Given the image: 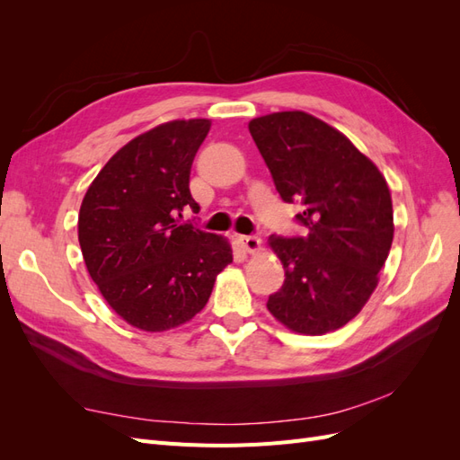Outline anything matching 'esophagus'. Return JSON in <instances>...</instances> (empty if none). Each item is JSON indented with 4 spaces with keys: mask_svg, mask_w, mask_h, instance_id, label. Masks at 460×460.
I'll return each instance as SVG.
<instances>
[{
    "mask_svg": "<svg viewBox=\"0 0 460 460\" xmlns=\"http://www.w3.org/2000/svg\"><path fill=\"white\" fill-rule=\"evenodd\" d=\"M240 243L247 253H255L261 247V238L259 235H240Z\"/></svg>",
    "mask_w": 460,
    "mask_h": 460,
    "instance_id": "1",
    "label": "esophagus"
}]
</instances>
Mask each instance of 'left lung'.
<instances>
[{
    "label": "left lung",
    "instance_id": "left-lung-1",
    "mask_svg": "<svg viewBox=\"0 0 460 460\" xmlns=\"http://www.w3.org/2000/svg\"><path fill=\"white\" fill-rule=\"evenodd\" d=\"M249 132L305 235H270L286 280L267 301L284 326L320 336L349 323L372 296L394 242L385 178L336 128L303 111L249 122Z\"/></svg>",
    "mask_w": 460,
    "mask_h": 460
}]
</instances>
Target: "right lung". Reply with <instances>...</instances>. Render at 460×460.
Returning <instances> with one entry per match:
<instances>
[{"instance_id": "obj_1", "label": "right lung", "mask_w": 460, "mask_h": 460, "mask_svg": "<svg viewBox=\"0 0 460 460\" xmlns=\"http://www.w3.org/2000/svg\"><path fill=\"white\" fill-rule=\"evenodd\" d=\"M211 128L172 120L134 137L95 176L78 215V242L92 280L128 324L163 332L188 323L232 262L220 235L180 222L199 211L191 163Z\"/></svg>"}]
</instances>
